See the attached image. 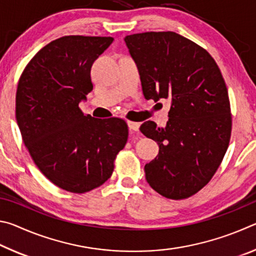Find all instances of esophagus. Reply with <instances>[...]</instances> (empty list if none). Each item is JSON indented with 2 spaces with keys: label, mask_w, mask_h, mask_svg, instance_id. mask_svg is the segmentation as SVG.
<instances>
[{
  "label": "esophagus",
  "mask_w": 256,
  "mask_h": 256,
  "mask_svg": "<svg viewBox=\"0 0 256 256\" xmlns=\"http://www.w3.org/2000/svg\"><path fill=\"white\" fill-rule=\"evenodd\" d=\"M128 128L133 132H138V128H140V124L136 122H128Z\"/></svg>",
  "instance_id": "1"
}]
</instances>
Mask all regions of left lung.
<instances>
[{
	"mask_svg": "<svg viewBox=\"0 0 256 256\" xmlns=\"http://www.w3.org/2000/svg\"><path fill=\"white\" fill-rule=\"evenodd\" d=\"M136 60L146 99H170L168 123L152 120L140 131L159 146L144 166L146 180L160 196H192L218 170L232 133L228 90L216 60L196 42L172 32L124 38Z\"/></svg>",
	"mask_w": 256,
	"mask_h": 256,
	"instance_id": "8db88e82",
	"label": "left lung"
}]
</instances>
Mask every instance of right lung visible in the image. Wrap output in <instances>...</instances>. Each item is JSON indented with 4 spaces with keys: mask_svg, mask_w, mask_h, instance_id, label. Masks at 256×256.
Segmentation results:
<instances>
[{
    "mask_svg": "<svg viewBox=\"0 0 256 256\" xmlns=\"http://www.w3.org/2000/svg\"><path fill=\"white\" fill-rule=\"evenodd\" d=\"M112 40L60 37L42 47L20 76L16 118L24 144L42 174L68 192H89L105 183L126 144L125 120L94 118L79 107L94 88V62Z\"/></svg>",
    "mask_w": 256,
    "mask_h": 256,
    "instance_id": "1",
    "label": "right lung"
}]
</instances>
